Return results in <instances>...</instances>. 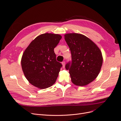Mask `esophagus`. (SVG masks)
Instances as JSON below:
<instances>
[{
    "instance_id": "34e87169",
    "label": "esophagus",
    "mask_w": 121,
    "mask_h": 121,
    "mask_svg": "<svg viewBox=\"0 0 121 121\" xmlns=\"http://www.w3.org/2000/svg\"><path fill=\"white\" fill-rule=\"evenodd\" d=\"M62 67L63 68H64L65 67V62H62Z\"/></svg>"
}]
</instances>
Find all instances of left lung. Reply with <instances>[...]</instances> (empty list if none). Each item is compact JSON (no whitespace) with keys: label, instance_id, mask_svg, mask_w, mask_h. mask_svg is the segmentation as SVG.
<instances>
[{"label":"left lung","instance_id":"obj_1","mask_svg":"<svg viewBox=\"0 0 121 121\" xmlns=\"http://www.w3.org/2000/svg\"><path fill=\"white\" fill-rule=\"evenodd\" d=\"M64 37L72 55V62L66 65V69L69 70L74 85L86 86L95 80L100 71L103 62L101 51L83 35L70 33Z\"/></svg>","mask_w":121,"mask_h":121}]
</instances>
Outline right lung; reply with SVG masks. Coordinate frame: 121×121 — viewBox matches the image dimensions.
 I'll use <instances>...</instances> for the list:
<instances>
[{
	"mask_svg": "<svg viewBox=\"0 0 121 121\" xmlns=\"http://www.w3.org/2000/svg\"><path fill=\"white\" fill-rule=\"evenodd\" d=\"M61 38L58 34H41L25 49L21 59L22 70L34 86L43 89L55 82L62 65L56 61L54 49Z\"/></svg>",
	"mask_w": 121,
	"mask_h": 121,
	"instance_id": "obj_1",
	"label": "right lung"
}]
</instances>
